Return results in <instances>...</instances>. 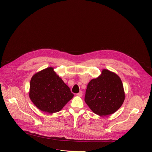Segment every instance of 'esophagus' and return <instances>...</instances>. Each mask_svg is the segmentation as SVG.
<instances>
[{
    "mask_svg": "<svg viewBox=\"0 0 152 152\" xmlns=\"http://www.w3.org/2000/svg\"><path fill=\"white\" fill-rule=\"evenodd\" d=\"M82 94H83L82 91H80L79 93H78L77 94V96H79V97H82Z\"/></svg>",
    "mask_w": 152,
    "mask_h": 152,
    "instance_id": "esophagus-1",
    "label": "esophagus"
}]
</instances>
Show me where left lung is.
<instances>
[{"instance_id":"1","label":"left lung","mask_w":152,"mask_h":152,"mask_svg":"<svg viewBox=\"0 0 152 152\" xmlns=\"http://www.w3.org/2000/svg\"><path fill=\"white\" fill-rule=\"evenodd\" d=\"M124 98L123 86L119 76L104 69L99 77L88 83L85 102L94 113L104 116L117 111Z\"/></svg>"}]
</instances>
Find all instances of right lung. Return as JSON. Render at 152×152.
<instances>
[{"label": "right lung", "mask_w": 152, "mask_h": 152, "mask_svg": "<svg viewBox=\"0 0 152 152\" xmlns=\"http://www.w3.org/2000/svg\"><path fill=\"white\" fill-rule=\"evenodd\" d=\"M29 94L39 110L50 114L61 111L74 96L52 67L47 68L32 76Z\"/></svg>", "instance_id": "right-lung-1"}]
</instances>
